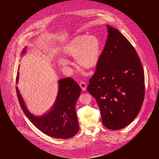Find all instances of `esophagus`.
Returning a JSON list of instances; mask_svg holds the SVG:
<instances>
[{
    "mask_svg": "<svg viewBox=\"0 0 159 159\" xmlns=\"http://www.w3.org/2000/svg\"><path fill=\"white\" fill-rule=\"evenodd\" d=\"M80 86L82 88L83 91H85L87 89V84L86 82H82L80 83Z\"/></svg>",
    "mask_w": 159,
    "mask_h": 159,
    "instance_id": "34e87169",
    "label": "esophagus"
}]
</instances>
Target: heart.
Listing matches in <instances>:
<instances>
[{
    "label": "heart",
    "instance_id": "b5f03b06",
    "mask_svg": "<svg viewBox=\"0 0 159 159\" xmlns=\"http://www.w3.org/2000/svg\"><path fill=\"white\" fill-rule=\"evenodd\" d=\"M63 55L67 58H75L79 67L92 69L96 67L100 55V43L99 39L93 35H80L73 39L63 49ZM58 65L66 70L70 63L67 59L61 58Z\"/></svg>",
    "mask_w": 159,
    "mask_h": 159
}]
</instances>
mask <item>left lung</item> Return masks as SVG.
<instances>
[{"label": "left lung", "instance_id": "obj_1", "mask_svg": "<svg viewBox=\"0 0 159 159\" xmlns=\"http://www.w3.org/2000/svg\"><path fill=\"white\" fill-rule=\"evenodd\" d=\"M108 37L87 90L96 100L103 125L119 130L138 115L144 100V75L134 47L124 35L107 25Z\"/></svg>", "mask_w": 159, "mask_h": 159}]
</instances>
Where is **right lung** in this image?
<instances>
[{
	"mask_svg": "<svg viewBox=\"0 0 159 159\" xmlns=\"http://www.w3.org/2000/svg\"><path fill=\"white\" fill-rule=\"evenodd\" d=\"M26 47L22 51L24 53ZM19 73L16 82L18 81ZM59 92L52 110L45 116L37 117L26 108L24 100L16 87L17 95L22 110L29 120L39 130L51 137L67 139L76 135L79 129L75 105L81 93V88L71 77L59 80Z\"/></svg>",
	"mask_w": 159,
	"mask_h": 159,
	"instance_id": "right-lung-1",
	"label": "right lung"
}]
</instances>
